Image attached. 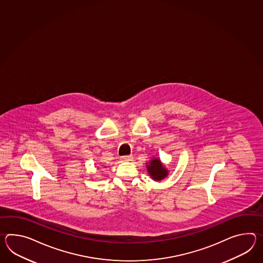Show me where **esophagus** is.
<instances>
[{"label":"esophagus","mask_w":263,"mask_h":263,"mask_svg":"<svg viewBox=\"0 0 263 263\" xmlns=\"http://www.w3.org/2000/svg\"><path fill=\"white\" fill-rule=\"evenodd\" d=\"M121 159L123 161H132L133 157L132 156H123V157H121Z\"/></svg>","instance_id":"1"}]
</instances>
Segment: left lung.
Wrapping results in <instances>:
<instances>
[{"mask_svg": "<svg viewBox=\"0 0 263 263\" xmlns=\"http://www.w3.org/2000/svg\"><path fill=\"white\" fill-rule=\"evenodd\" d=\"M147 171L152 176L153 179L155 180H161L164 177H166L168 175V171L165 169L162 163L160 162V160L158 158H154L149 165H146Z\"/></svg>", "mask_w": 263, "mask_h": 263, "instance_id": "left-lung-1", "label": "left lung"}]
</instances>
